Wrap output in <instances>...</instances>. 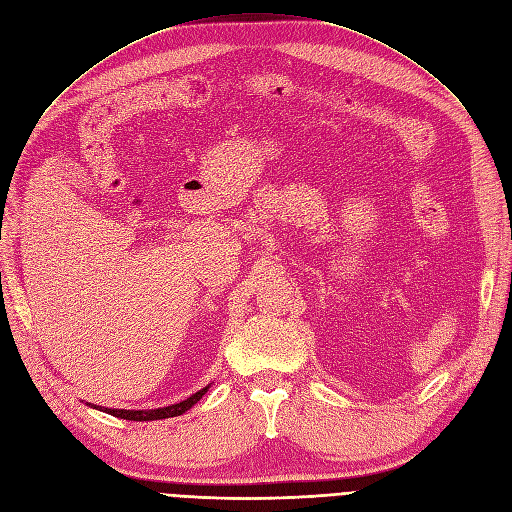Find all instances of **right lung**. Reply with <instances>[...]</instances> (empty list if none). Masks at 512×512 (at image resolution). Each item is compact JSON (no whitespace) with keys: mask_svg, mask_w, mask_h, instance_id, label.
<instances>
[{"mask_svg":"<svg viewBox=\"0 0 512 512\" xmlns=\"http://www.w3.org/2000/svg\"><path fill=\"white\" fill-rule=\"evenodd\" d=\"M209 387L196 391L194 395H190L188 399H184V402L180 404H173V406H167V408H159V410H115V408H106L104 412L106 414H113L117 418H125V420H161V418H171V416H180L184 414L186 410H190L198 399H201L205 393H207Z\"/></svg>","mask_w":512,"mask_h":512,"instance_id":"obj_1","label":"right lung"}]
</instances>
